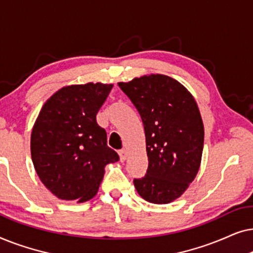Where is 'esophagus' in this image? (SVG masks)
Listing matches in <instances>:
<instances>
[{
    "mask_svg": "<svg viewBox=\"0 0 253 253\" xmlns=\"http://www.w3.org/2000/svg\"><path fill=\"white\" fill-rule=\"evenodd\" d=\"M119 154H120V160L121 161H126V150H120L119 151Z\"/></svg>",
    "mask_w": 253,
    "mask_h": 253,
    "instance_id": "1",
    "label": "esophagus"
}]
</instances>
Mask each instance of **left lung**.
Wrapping results in <instances>:
<instances>
[{
    "instance_id": "left-lung-1",
    "label": "left lung",
    "mask_w": 253,
    "mask_h": 253,
    "mask_svg": "<svg viewBox=\"0 0 253 253\" xmlns=\"http://www.w3.org/2000/svg\"><path fill=\"white\" fill-rule=\"evenodd\" d=\"M144 124L148 168L134 178L137 192L147 202L169 204L189 188L199 170L204 124L188 89L165 75L143 76L119 83Z\"/></svg>"
}]
</instances>
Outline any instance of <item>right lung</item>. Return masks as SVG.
<instances>
[{
  "mask_svg": "<svg viewBox=\"0 0 253 253\" xmlns=\"http://www.w3.org/2000/svg\"><path fill=\"white\" fill-rule=\"evenodd\" d=\"M112 84L87 83L58 89L40 110L31 134V155L43 185L63 200L84 203L99 190L105 166L119 161L107 146L96 114Z\"/></svg>",
  "mask_w": 253,
  "mask_h": 253,
  "instance_id": "1",
  "label": "right lung"
}]
</instances>
